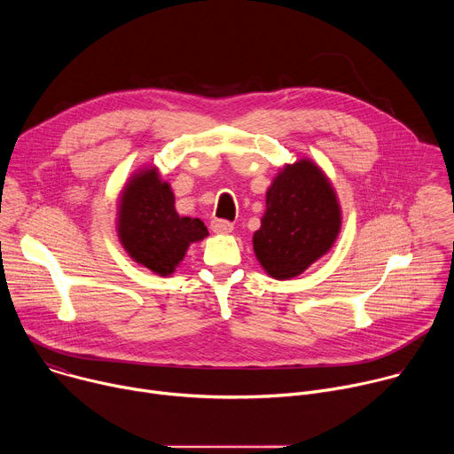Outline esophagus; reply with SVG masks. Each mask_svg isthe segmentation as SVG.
<instances>
[{
	"label": "esophagus",
	"mask_w": 454,
	"mask_h": 454,
	"mask_svg": "<svg viewBox=\"0 0 454 454\" xmlns=\"http://www.w3.org/2000/svg\"><path fill=\"white\" fill-rule=\"evenodd\" d=\"M210 228L214 233H221V235H226V233H231L233 231V224L224 221V219H214L210 223Z\"/></svg>",
	"instance_id": "34e87169"
}]
</instances>
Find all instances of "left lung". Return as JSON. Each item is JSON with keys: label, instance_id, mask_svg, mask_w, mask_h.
Returning a JSON list of instances; mask_svg holds the SVG:
<instances>
[{"label": "left lung", "instance_id": "left-lung-1", "mask_svg": "<svg viewBox=\"0 0 454 454\" xmlns=\"http://www.w3.org/2000/svg\"><path fill=\"white\" fill-rule=\"evenodd\" d=\"M340 231L341 207L331 179L301 158L280 168L270 184L253 251L270 277L289 280L327 254Z\"/></svg>", "mask_w": 454, "mask_h": 454}]
</instances>
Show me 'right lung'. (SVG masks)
<instances>
[{
    "label": "right lung",
    "mask_w": 454,
    "mask_h": 454,
    "mask_svg": "<svg viewBox=\"0 0 454 454\" xmlns=\"http://www.w3.org/2000/svg\"><path fill=\"white\" fill-rule=\"evenodd\" d=\"M174 203V192L156 167L137 170L118 198L120 244L135 262L160 277H170L188 246L208 235L201 219L181 217Z\"/></svg>",
    "instance_id": "obj_1"
}]
</instances>
